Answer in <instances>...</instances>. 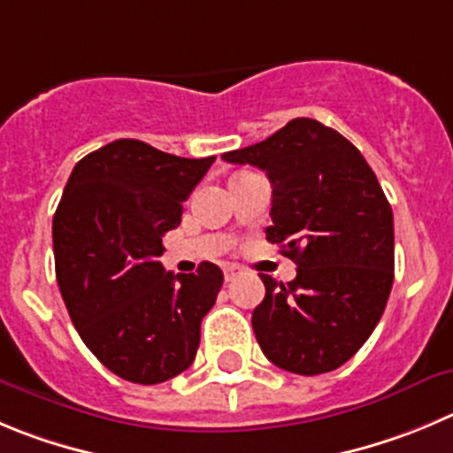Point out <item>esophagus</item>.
Wrapping results in <instances>:
<instances>
[{"mask_svg":"<svg viewBox=\"0 0 453 453\" xmlns=\"http://www.w3.org/2000/svg\"><path fill=\"white\" fill-rule=\"evenodd\" d=\"M223 274H226V281H232V279L239 277L241 268L239 265H226V268H223Z\"/></svg>","mask_w":453,"mask_h":453,"instance_id":"1","label":"esophagus"}]
</instances>
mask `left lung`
Returning <instances> with one entry per match:
<instances>
[{"mask_svg":"<svg viewBox=\"0 0 453 453\" xmlns=\"http://www.w3.org/2000/svg\"><path fill=\"white\" fill-rule=\"evenodd\" d=\"M255 165L273 185L270 243L297 264L290 284L259 274L252 312L264 355L279 369L319 375L349 362L378 326L393 286V212L353 142L312 118L221 156Z\"/></svg>","mask_w":453,"mask_h":453,"instance_id":"8db88e82","label":"left lung"}]
</instances>
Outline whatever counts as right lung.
Returning a JSON list of instances; mask_svg holds the SVG:
<instances>
[{"label": "right lung", "instance_id": "1", "mask_svg": "<svg viewBox=\"0 0 453 453\" xmlns=\"http://www.w3.org/2000/svg\"><path fill=\"white\" fill-rule=\"evenodd\" d=\"M212 163L120 138L71 172L53 217L55 277L82 342L118 378L158 384L196 357L223 273L203 261L174 274L158 257Z\"/></svg>", "mask_w": 453, "mask_h": 453}]
</instances>
